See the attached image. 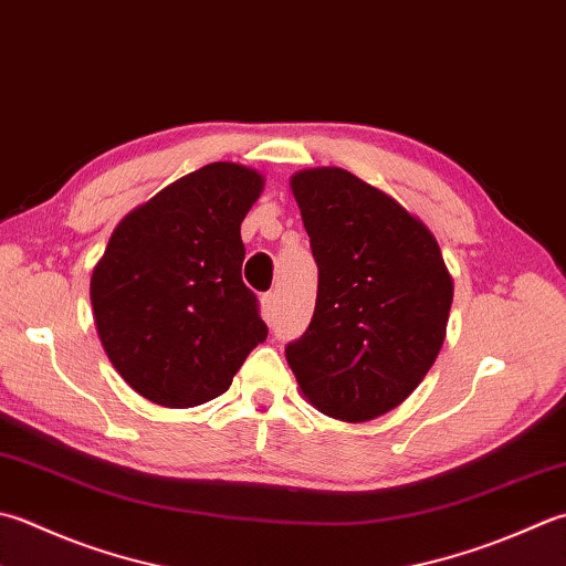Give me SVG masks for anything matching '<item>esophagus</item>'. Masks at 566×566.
<instances>
[{
    "label": "esophagus",
    "mask_w": 566,
    "mask_h": 566,
    "mask_svg": "<svg viewBox=\"0 0 566 566\" xmlns=\"http://www.w3.org/2000/svg\"><path fill=\"white\" fill-rule=\"evenodd\" d=\"M274 316H276V296L270 292L262 296V318L268 321V324H272Z\"/></svg>",
    "instance_id": "34e87169"
}]
</instances>
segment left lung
<instances>
[{"label":"left lung","mask_w":566,"mask_h":566,"mask_svg":"<svg viewBox=\"0 0 566 566\" xmlns=\"http://www.w3.org/2000/svg\"><path fill=\"white\" fill-rule=\"evenodd\" d=\"M318 264L312 324L286 346L302 395L340 422L402 405L434 365L453 298L422 220L338 166L292 176Z\"/></svg>","instance_id":"left-lung-1"}]
</instances>
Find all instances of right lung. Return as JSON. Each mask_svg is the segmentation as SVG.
Returning <instances> with one entry per match:
<instances>
[{
  "label": "right lung",
  "instance_id": "obj_1",
  "mask_svg": "<svg viewBox=\"0 0 566 566\" xmlns=\"http://www.w3.org/2000/svg\"><path fill=\"white\" fill-rule=\"evenodd\" d=\"M264 176L216 161L119 220L91 280L99 343L132 390L161 407L223 395L268 338L242 284L240 223Z\"/></svg>",
  "mask_w": 566,
  "mask_h": 566
}]
</instances>
